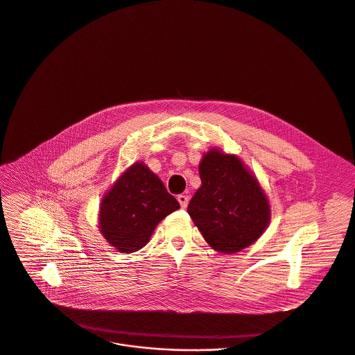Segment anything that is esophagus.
Segmentation results:
<instances>
[{
    "label": "esophagus",
    "instance_id": "34e87169",
    "mask_svg": "<svg viewBox=\"0 0 355 355\" xmlns=\"http://www.w3.org/2000/svg\"><path fill=\"white\" fill-rule=\"evenodd\" d=\"M178 201H179V204H180L182 208H186L187 204H189V196H186V194H179V196H178Z\"/></svg>",
    "mask_w": 355,
    "mask_h": 355
}]
</instances>
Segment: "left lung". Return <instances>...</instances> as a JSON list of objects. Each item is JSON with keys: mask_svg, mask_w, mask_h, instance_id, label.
Returning <instances> with one entry per match:
<instances>
[{"mask_svg": "<svg viewBox=\"0 0 355 355\" xmlns=\"http://www.w3.org/2000/svg\"><path fill=\"white\" fill-rule=\"evenodd\" d=\"M201 187L187 212L205 241L216 251L237 252L259 239L270 208L257 178L236 157L211 148L201 159Z\"/></svg>", "mask_w": 355, "mask_h": 355, "instance_id": "obj_1", "label": "left lung"}]
</instances>
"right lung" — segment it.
I'll use <instances>...</instances> for the list:
<instances>
[{
	"label": "right lung",
	"mask_w": 355,
	"mask_h": 355,
	"mask_svg": "<svg viewBox=\"0 0 355 355\" xmlns=\"http://www.w3.org/2000/svg\"><path fill=\"white\" fill-rule=\"evenodd\" d=\"M179 208L161 179L147 165L136 162L104 196L100 232L119 252H135L150 241L157 225Z\"/></svg>",
	"instance_id": "add662e5"
}]
</instances>
